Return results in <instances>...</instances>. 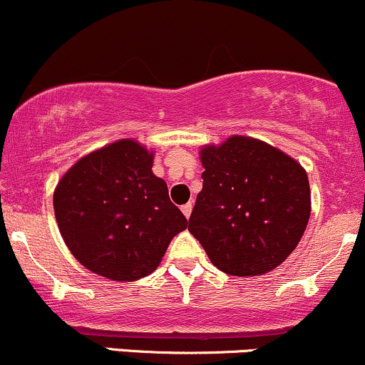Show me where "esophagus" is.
I'll list each match as a JSON object with an SVG mask.
<instances>
[{"mask_svg":"<svg viewBox=\"0 0 365 365\" xmlns=\"http://www.w3.org/2000/svg\"><path fill=\"white\" fill-rule=\"evenodd\" d=\"M181 210H182L184 216L190 217V216H191V210H193V205H191V204H184L182 207H181Z\"/></svg>","mask_w":365,"mask_h":365,"instance_id":"esophagus-1","label":"esophagus"}]
</instances>
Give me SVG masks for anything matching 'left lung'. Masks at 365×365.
I'll return each mask as SVG.
<instances>
[{
    "label": "left lung",
    "instance_id": "8db88e82",
    "mask_svg": "<svg viewBox=\"0 0 365 365\" xmlns=\"http://www.w3.org/2000/svg\"><path fill=\"white\" fill-rule=\"evenodd\" d=\"M204 186L190 216L209 260L232 276H260L283 264L311 214L307 174L267 142L232 135L200 149Z\"/></svg>",
    "mask_w": 365,
    "mask_h": 365
}]
</instances>
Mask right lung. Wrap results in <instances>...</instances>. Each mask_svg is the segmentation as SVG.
<instances>
[{"instance_id":"obj_1","label":"right lung","mask_w":365,"mask_h":365,"mask_svg":"<svg viewBox=\"0 0 365 365\" xmlns=\"http://www.w3.org/2000/svg\"><path fill=\"white\" fill-rule=\"evenodd\" d=\"M153 153L131 138L81 158L58 182L59 232L86 269L112 281H135L160 265L187 220L153 174Z\"/></svg>"}]
</instances>
